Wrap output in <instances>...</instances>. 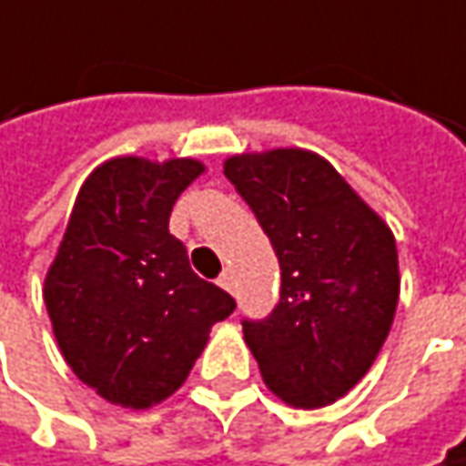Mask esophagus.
<instances>
[{"instance_id": "1", "label": "esophagus", "mask_w": 466, "mask_h": 466, "mask_svg": "<svg viewBox=\"0 0 466 466\" xmlns=\"http://www.w3.org/2000/svg\"><path fill=\"white\" fill-rule=\"evenodd\" d=\"M219 285H222L227 292H232V295H234V288H237V285H234V272H232V269H224L222 278H219Z\"/></svg>"}]
</instances>
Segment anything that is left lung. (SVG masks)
<instances>
[{
    "label": "left lung",
    "instance_id": "8db88e82",
    "mask_svg": "<svg viewBox=\"0 0 466 466\" xmlns=\"http://www.w3.org/2000/svg\"><path fill=\"white\" fill-rule=\"evenodd\" d=\"M278 255L279 300L242 320L269 391L320 409L363 379L391 330L399 255L391 229L325 158L275 148L224 161Z\"/></svg>",
    "mask_w": 466,
    "mask_h": 466
}]
</instances>
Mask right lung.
<instances>
[{"instance_id": "1", "label": "right lung", "mask_w": 466, "mask_h": 466, "mask_svg": "<svg viewBox=\"0 0 466 466\" xmlns=\"http://www.w3.org/2000/svg\"><path fill=\"white\" fill-rule=\"evenodd\" d=\"M201 171L194 158L123 156L97 166L75 199L45 305L67 366L110 403L148 409L171 396L211 325L237 308L168 232L178 194Z\"/></svg>"}]
</instances>
